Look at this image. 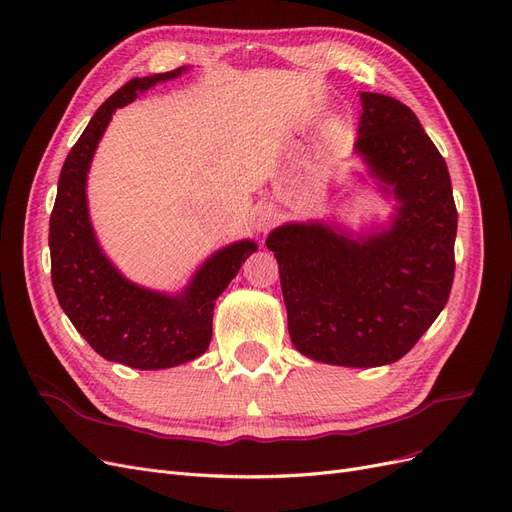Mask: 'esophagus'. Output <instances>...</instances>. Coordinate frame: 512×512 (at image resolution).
<instances>
[{
	"instance_id": "1",
	"label": "esophagus",
	"mask_w": 512,
	"mask_h": 512,
	"mask_svg": "<svg viewBox=\"0 0 512 512\" xmlns=\"http://www.w3.org/2000/svg\"><path fill=\"white\" fill-rule=\"evenodd\" d=\"M277 220H280V213H277V209L273 205H267V203H260L254 211V226L256 230L265 232L269 230Z\"/></svg>"
}]
</instances>
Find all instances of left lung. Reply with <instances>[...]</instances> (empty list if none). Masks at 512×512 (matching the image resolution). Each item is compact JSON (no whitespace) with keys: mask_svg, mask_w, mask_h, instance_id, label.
Here are the masks:
<instances>
[{"mask_svg":"<svg viewBox=\"0 0 512 512\" xmlns=\"http://www.w3.org/2000/svg\"><path fill=\"white\" fill-rule=\"evenodd\" d=\"M361 106L354 149L397 198L391 226L354 241L322 222L284 224L267 239L294 348L344 367L408 354L455 277L457 209L444 158L406 104L363 91Z\"/></svg>","mask_w":512,"mask_h":512,"instance_id":"obj_1","label":"left lung"}]
</instances>
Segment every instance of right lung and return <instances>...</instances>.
I'll use <instances>...</instances> for the list:
<instances>
[{
    "instance_id": "add662e5",
    "label": "right lung",
    "mask_w": 512,
    "mask_h": 512,
    "mask_svg": "<svg viewBox=\"0 0 512 512\" xmlns=\"http://www.w3.org/2000/svg\"><path fill=\"white\" fill-rule=\"evenodd\" d=\"M185 68L132 79L108 98L59 173L51 213V280L59 305L74 329L106 361L134 369H166L203 354L211 342L215 299L237 275L254 241L232 243L213 254L181 294L153 292L123 277L102 254L87 213V170L115 108L130 104L160 81Z\"/></svg>"
}]
</instances>
